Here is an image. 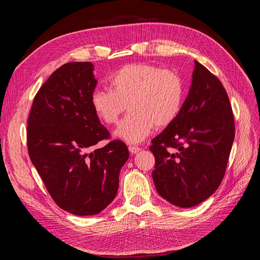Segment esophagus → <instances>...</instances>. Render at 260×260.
Segmentation results:
<instances>
[{
  "mask_svg": "<svg viewBox=\"0 0 260 260\" xmlns=\"http://www.w3.org/2000/svg\"><path fill=\"white\" fill-rule=\"evenodd\" d=\"M128 148H129V152L131 154H137L141 151V148L139 146H135V145H130Z\"/></svg>",
  "mask_w": 260,
  "mask_h": 260,
  "instance_id": "obj_1",
  "label": "esophagus"
}]
</instances>
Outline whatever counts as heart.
<instances>
[{"mask_svg": "<svg viewBox=\"0 0 260 260\" xmlns=\"http://www.w3.org/2000/svg\"><path fill=\"white\" fill-rule=\"evenodd\" d=\"M111 85L112 90L93 92V111L104 123L115 124L129 108L115 136L131 144L142 142L154 127L171 124L182 108L184 82L174 70L147 62L128 64L113 76Z\"/></svg>", "mask_w": 260, "mask_h": 260, "instance_id": "1", "label": "heart"}]
</instances>
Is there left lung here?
I'll return each instance as SVG.
<instances>
[{
	"mask_svg": "<svg viewBox=\"0 0 260 260\" xmlns=\"http://www.w3.org/2000/svg\"><path fill=\"white\" fill-rule=\"evenodd\" d=\"M192 84L181 112L152 140V172L162 199L182 208L214 194L224 177L235 127L222 83L195 60Z\"/></svg>",
	"mask_w": 260,
	"mask_h": 260,
	"instance_id": "1",
	"label": "left lung"
}]
</instances>
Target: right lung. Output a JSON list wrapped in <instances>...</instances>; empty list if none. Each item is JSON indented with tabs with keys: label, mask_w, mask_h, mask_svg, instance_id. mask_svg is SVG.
Returning <instances> with one entry per match:
<instances>
[{
	"label": "right lung",
	"mask_w": 260,
	"mask_h": 260,
	"mask_svg": "<svg viewBox=\"0 0 260 260\" xmlns=\"http://www.w3.org/2000/svg\"><path fill=\"white\" fill-rule=\"evenodd\" d=\"M90 61H73L50 76L35 96L27 144L34 166L57 205L77 216L96 215L118 192L120 169L129 158L122 141H111L93 111L96 86Z\"/></svg>",
	"instance_id": "add662e5"
}]
</instances>
